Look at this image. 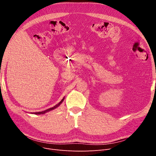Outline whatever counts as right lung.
Wrapping results in <instances>:
<instances>
[{"mask_svg": "<svg viewBox=\"0 0 156 156\" xmlns=\"http://www.w3.org/2000/svg\"><path fill=\"white\" fill-rule=\"evenodd\" d=\"M64 100V98L62 99V100H61L57 105H55L54 107H51V108H48V109H47V110H45V111H41V112H33V114H36V115H44V114H45L46 112H49V111H52V110H53V109H55V108H57L58 106H60V104L61 103H62V102H63V101Z\"/></svg>", "mask_w": 156, "mask_h": 156, "instance_id": "obj_1", "label": "right lung"}]
</instances>
